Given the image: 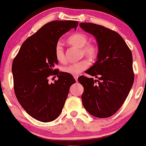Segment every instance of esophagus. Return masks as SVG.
<instances>
[{
  "label": "esophagus",
  "mask_w": 146,
  "mask_h": 146,
  "mask_svg": "<svg viewBox=\"0 0 146 146\" xmlns=\"http://www.w3.org/2000/svg\"><path fill=\"white\" fill-rule=\"evenodd\" d=\"M74 79L76 80V81H78V75L74 76Z\"/></svg>",
  "instance_id": "esophagus-1"
}]
</instances>
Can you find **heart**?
I'll return each mask as SVG.
<instances>
[{
	"mask_svg": "<svg viewBox=\"0 0 146 146\" xmlns=\"http://www.w3.org/2000/svg\"><path fill=\"white\" fill-rule=\"evenodd\" d=\"M88 38L85 34L78 33L71 35L68 38V43L74 46L81 48L82 54L88 58L90 60H94L97 57L98 48L95 44L87 43ZM55 56L57 60L63 62L65 60L64 52L62 44L57 42L55 46ZM89 66V62L87 60H82L78 62L72 64L62 68L64 72L76 76L80 74Z\"/></svg>",
	"mask_w": 146,
	"mask_h": 146,
	"instance_id": "heart-1",
	"label": "heart"
}]
</instances>
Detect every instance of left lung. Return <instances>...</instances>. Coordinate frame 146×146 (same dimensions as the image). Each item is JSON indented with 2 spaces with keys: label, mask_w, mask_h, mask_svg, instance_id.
Segmentation results:
<instances>
[{
  "label": "left lung",
  "mask_w": 146,
  "mask_h": 146,
  "mask_svg": "<svg viewBox=\"0 0 146 146\" xmlns=\"http://www.w3.org/2000/svg\"><path fill=\"white\" fill-rule=\"evenodd\" d=\"M84 31L96 39L97 60L86 74L98 80L79 77L84 91L82 100L88 113L99 118L114 114L124 102L134 80L132 54L122 37L103 26L80 23Z\"/></svg>",
  "instance_id": "1"
}]
</instances>
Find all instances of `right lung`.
<instances>
[{
    "label": "right lung",
    "mask_w": 146,
    "mask_h": 146,
    "mask_svg": "<svg viewBox=\"0 0 146 146\" xmlns=\"http://www.w3.org/2000/svg\"><path fill=\"white\" fill-rule=\"evenodd\" d=\"M78 25L75 21H54L46 24L26 40L13 62L16 97L24 110L40 121L49 122L60 114L72 76L54 69L58 64L55 46L60 38ZM59 79L49 83L47 78Z\"/></svg>",
    "instance_id": "obj_1"
}]
</instances>
